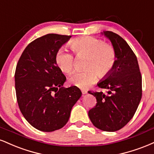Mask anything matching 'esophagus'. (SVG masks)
Listing matches in <instances>:
<instances>
[{"label":"esophagus","instance_id":"esophagus-1","mask_svg":"<svg viewBox=\"0 0 154 154\" xmlns=\"http://www.w3.org/2000/svg\"><path fill=\"white\" fill-rule=\"evenodd\" d=\"M81 92H82L83 94H87V91H86V90H81Z\"/></svg>","mask_w":154,"mask_h":154}]
</instances>
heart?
Listing matches in <instances>:
<instances>
[{"mask_svg": "<svg viewBox=\"0 0 154 154\" xmlns=\"http://www.w3.org/2000/svg\"><path fill=\"white\" fill-rule=\"evenodd\" d=\"M69 47L78 57H86L84 71L75 72L69 81L73 86L86 88L95 82L97 75L107 76L113 70L117 60L115 48L101 39L93 37L76 38L69 43ZM55 60L63 73H69L73 69L75 59L72 54L63 49L56 52Z\"/></svg>", "mask_w": 154, "mask_h": 154, "instance_id": "1", "label": "heart"}]
</instances>
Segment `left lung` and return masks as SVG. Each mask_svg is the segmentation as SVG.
<instances>
[{
    "mask_svg": "<svg viewBox=\"0 0 154 154\" xmlns=\"http://www.w3.org/2000/svg\"><path fill=\"white\" fill-rule=\"evenodd\" d=\"M104 34L116 51V63L111 73L97 84L107 89V94L88 91L97 99L88 117L96 128L114 132L123 128L134 116L142 97V76L136 56L125 40L110 31Z\"/></svg>",
    "mask_w": 154,
    "mask_h": 154,
    "instance_id": "obj_1",
    "label": "left lung"
}]
</instances>
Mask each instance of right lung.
I'll use <instances>...</instances> for the list:
<instances>
[{"mask_svg":"<svg viewBox=\"0 0 154 154\" xmlns=\"http://www.w3.org/2000/svg\"><path fill=\"white\" fill-rule=\"evenodd\" d=\"M71 36L48 34L26 46L16 65L15 88L20 111L31 125L43 132L65 126L80 98L76 86L62 87L66 77L56 64V52Z\"/></svg>","mask_w":154,"mask_h":154,"instance_id":"right-lung-1","label":"right lung"}]
</instances>
